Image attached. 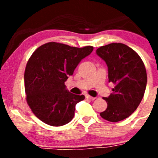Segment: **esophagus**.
I'll list each match as a JSON object with an SVG mask.
<instances>
[{
  "instance_id": "34e87169",
  "label": "esophagus",
  "mask_w": 158,
  "mask_h": 158,
  "mask_svg": "<svg viewBox=\"0 0 158 158\" xmlns=\"http://www.w3.org/2000/svg\"><path fill=\"white\" fill-rule=\"evenodd\" d=\"M86 98L87 99H89V100H94L95 99V97H93V96H89V95H86Z\"/></svg>"
}]
</instances>
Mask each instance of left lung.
Masks as SVG:
<instances>
[{
    "mask_svg": "<svg viewBox=\"0 0 158 158\" xmlns=\"http://www.w3.org/2000/svg\"><path fill=\"white\" fill-rule=\"evenodd\" d=\"M96 54L108 69V81L115 84L113 93L104 97L107 109L100 116L110 122L129 117L142 101L147 83L146 67L133 49L123 43H113L100 47Z\"/></svg>",
    "mask_w": 158,
    "mask_h": 158,
    "instance_id": "obj_1",
    "label": "left lung"
}]
</instances>
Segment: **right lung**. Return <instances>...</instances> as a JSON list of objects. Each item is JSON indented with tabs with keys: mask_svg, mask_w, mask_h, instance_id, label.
<instances>
[{
	"mask_svg": "<svg viewBox=\"0 0 158 158\" xmlns=\"http://www.w3.org/2000/svg\"><path fill=\"white\" fill-rule=\"evenodd\" d=\"M93 51L91 46L77 48L55 42L35 51L26 65L24 86L27 104L38 118L54 127L72 120L75 106L85 96L69 93L65 81Z\"/></svg>",
	"mask_w": 158,
	"mask_h": 158,
	"instance_id": "add662e5",
	"label": "right lung"
}]
</instances>
